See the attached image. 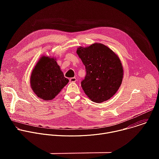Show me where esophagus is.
I'll return each instance as SVG.
<instances>
[{
    "label": "esophagus",
    "instance_id": "obj_1",
    "mask_svg": "<svg viewBox=\"0 0 159 159\" xmlns=\"http://www.w3.org/2000/svg\"><path fill=\"white\" fill-rule=\"evenodd\" d=\"M76 80H77L76 77H72L69 79L70 82H76Z\"/></svg>",
    "mask_w": 159,
    "mask_h": 159
}]
</instances>
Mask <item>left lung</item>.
<instances>
[{
    "instance_id": "left-lung-1",
    "label": "left lung",
    "mask_w": 159,
    "mask_h": 159,
    "mask_svg": "<svg viewBox=\"0 0 159 159\" xmlns=\"http://www.w3.org/2000/svg\"><path fill=\"white\" fill-rule=\"evenodd\" d=\"M77 53L85 65L86 75L81 86L85 94L97 103L112 98L119 89L123 76L118 57L101 43L80 47Z\"/></svg>"
}]
</instances>
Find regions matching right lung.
Masks as SVG:
<instances>
[{
	"instance_id": "obj_1",
	"label": "right lung",
	"mask_w": 159,
	"mask_h": 159,
	"mask_svg": "<svg viewBox=\"0 0 159 159\" xmlns=\"http://www.w3.org/2000/svg\"><path fill=\"white\" fill-rule=\"evenodd\" d=\"M31 86L38 97L52 100L69 82L55 59L42 57L36 63L31 76Z\"/></svg>"
}]
</instances>
